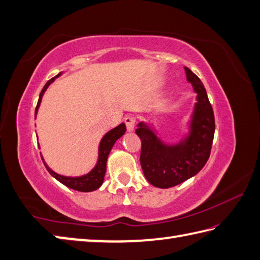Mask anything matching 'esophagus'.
I'll return each mask as SVG.
<instances>
[{
    "instance_id": "esophagus-1",
    "label": "esophagus",
    "mask_w": 260,
    "mask_h": 260,
    "mask_svg": "<svg viewBox=\"0 0 260 260\" xmlns=\"http://www.w3.org/2000/svg\"><path fill=\"white\" fill-rule=\"evenodd\" d=\"M135 123H136V118L135 116L133 115H128L125 117V124H126V128L128 132H132L134 129L135 127Z\"/></svg>"
}]
</instances>
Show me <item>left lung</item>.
Listing matches in <instances>:
<instances>
[{
    "instance_id": "1",
    "label": "left lung",
    "mask_w": 260,
    "mask_h": 260,
    "mask_svg": "<svg viewBox=\"0 0 260 260\" xmlns=\"http://www.w3.org/2000/svg\"><path fill=\"white\" fill-rule=\"evenodd\" d=\"M187 80L197 93L190 120V133L177 145H166L154 132L140 123L135 133L142 142L140 162L147 181L159 188H170L195 176L211 154L215 119L206 90L196 74L185 68Z\"/></svg>"
}]
</instances>
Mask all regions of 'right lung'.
Instances as JSON below:
<instances>
[{"mask_svg": "<svg viewBox=\"0 0 260 260\" xmlns=\"http://www.w3.org/2000/svg\"><path fill=\"white\" fill-rule=\"evenodd\" d=\"M59 74H57L56 76H54L53 79H50L49 81H47V83L45 84V86L42 90V92L39 94V99H38V103L37 106H36V110H35V115H37V111L38 108L40 106V101H42L43 98V94L45 93L46 89L48 88V85L53 82V81L59 76ZM126 132V126L125 124H120L115 128H113L111 131H109L108 133H107L104 137L103 140L100 142V145H99V156H98V162H96L95 167L93 168L92 170H91L89 174H86L84 176H81V177H65V176H60L58 174H56L50 168L45 164V161L43 159L44 165L46 167V169L49 172L50 175H52L55 179H57L59 182H62L63 185L68 186L69 188H72L74 190H78V191H83V192H88V191H93L95 189H98V188L103 185L104 182V178H105V174H106V164H107V159H108V155L110 153V150L111 147L114 146L115 142L119 139L120 136H123Z\"/></svg>", "mask_w": 260, "mask_h": 260, "instance_id": "right-lung-1", "label": "right lung"}]
</instances>
